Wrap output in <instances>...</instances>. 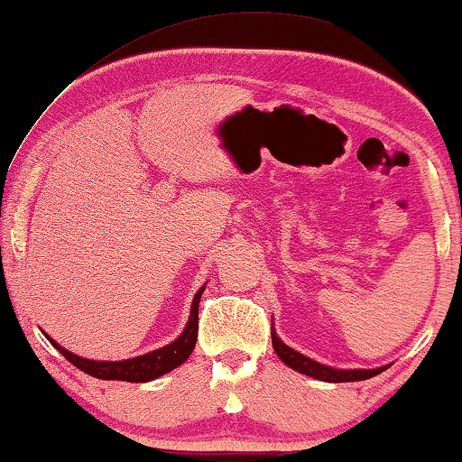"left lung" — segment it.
Here are the masks:
<instances>
[{"label":"left lung","mask_w":462,"mask_h":462,"mask_svg":"<svg viewBox=\"0 0 462 462\" xmlns=\"http://www.w3.org/2000/svg\"><path fill=\"white\" fill-rule=\"evenodd\" d=\"M271 341H273L275 354L280 356V360L285 365L302 372V374H306V376L325 380V383H356V380L372 378L386 370V365L384 368H376V370H335V368H328V365L314 362V360H310V357H306L302 354H298V351H294L291 347H288L280 339V337L275 335V331H271Z\"/></svg>","instance_id":"left-lung-1"}]
</instances>
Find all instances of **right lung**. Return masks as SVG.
Segmentation results:
<instances>
[{"label":"right lung","instance_id":"obj_1","mask_svg":"<svg viewBox=\"0 0 462 462\" xmlns=\"http://www.w3.org/2000/svg\"><path fill=\"white\" fill-rule=\"evenodd\" d=\"M203 290L205 288L197 291L193 298L191 317H189V323L179 339L172 341L171 346L150 351V354L145 356L131 357V360H123V362H94V360H86V357L71 354L68 349H63L60 343L51 339V337H47V339L55 349H60V354L65 357V360L71 362L76 368H79L94 378L125 380V383H148V380H153L166 374V372L179 368V365L193 354L195 343H197V331H199V300H201Z\"/></svg>","mask_w":462,"mask_h":462}]
</instances>
